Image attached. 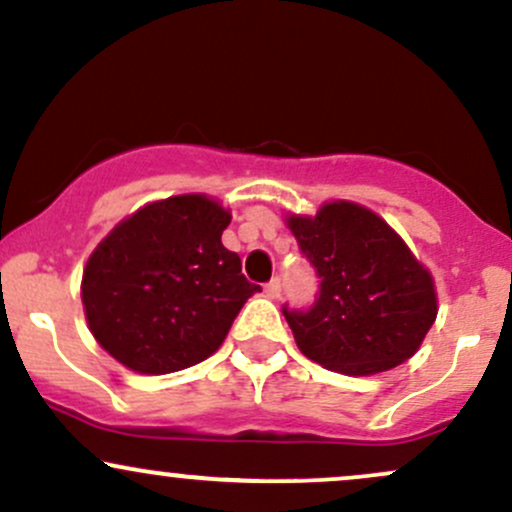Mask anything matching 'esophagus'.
Segmentation results:
<instances>
[{"label":"esophagus","instance_id":"obj_1","mask_svg":"<svg viewBox=\"0 0 512 512\" xmlns=\"http://www.w3.org/2000/svg\"><path fill=\"white\" fill-rule=\"evenodd\" d=\"M264 293H267V298H272V301H276V298L281 296V281L279 279L269 281V284L264 286Z\"/></svg>","mask_w":512,"mask_h":512}]
</instances>
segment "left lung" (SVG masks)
<instances>
[{"instance_id": "8db88e82", "label": "left lung", "mask_w": 512, "mask_h": 512, "mask_svg": "<svg viewBox=\"0 0 512 512\" xmlns=\"http://www.w3.org/2000/svg\"><path fill=\"white\" fill-rule=\"evenodd\" d=\"M284 221L320 276L313 308L284 310L301 354L344 375H378L414 356L436 322L438 293L395 228L349 199Z\"/></svg>"}]
</instances>
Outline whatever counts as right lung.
Listing matches in <instances>:
<instances>
[{
    "label": "right lung",
    "instance_id": "1",
    "mask_svg": "<svg viewBox=\"0 0 512 512\" xmlns=\"http://www.w3.org/2000/svg\"><path fill=\"white\" fill-rule=\"evenodd\" d=\"M231 209L192 192L144 204L88 255L81 303L93 339L117 363L166 375L202 363L260 286L240 274L221 233Z\"/></svg>",
    "mask_w": 512,
    "mask_h": 512
}]
</instances>
